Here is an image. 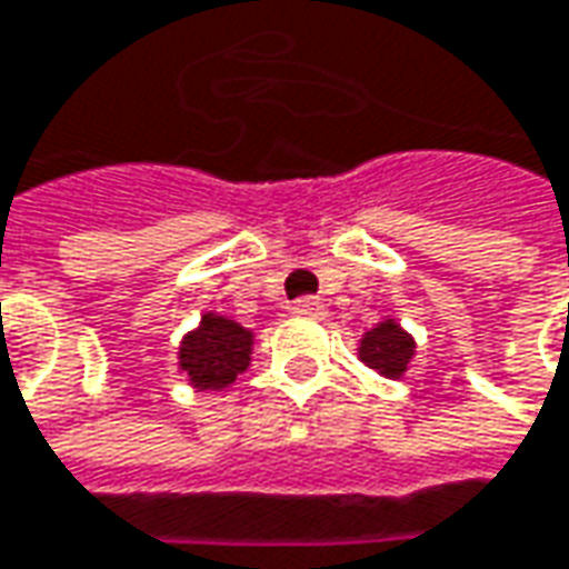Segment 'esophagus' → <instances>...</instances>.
Here are the masks:
<instances>
[{"mask_svg": "<svg viewBox=\"0 0 569 569\" xmlns=\"http://www.w3.org/2000/svg\"><path fill=\"white\" fill-rule=\"evenodd\" d=\"M291 313H297V317L322 319L326 317V303H322V300H317V297H300V300H295V303H291Z\"/></svg>", "mask_w": 569, "mask_h": 569, "instance_id": "1", "label": "esophagus"}]
</instances>
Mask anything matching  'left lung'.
<instances>
[{"label": "left lung", "instance_id": "8db88e82", "mask_svg": "<svg viewBox=\"0 0 569 569\" xmlns=\"http://www.w3.org/2000/svg\"><path fill=\"white\" fill-rule=\"evenodd\" d=\"M415 355V339L405 332L396 319H382L377 322V329L363 332L358 358H361L370 370H377L380 377L399 380Z\"/></svg>", "mask_w": 569, "mask_h": 569}]
</instances>
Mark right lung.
<instances>
[{"instance_id":"add662e5","label":"right lung","mask_w":569,"mask_h":569,"mask_svg":"<svg viewBox=\"0 0 569 569\" xmlns=\"http://www.w3.org/2000/svg\"><path fill=\"white\" fill-rule=\"evenodd\" d=\"M250 329L228 317L206 313L180 341V373H187L196 389H224L250 367Z\"/></svg>"}]
</instances>
